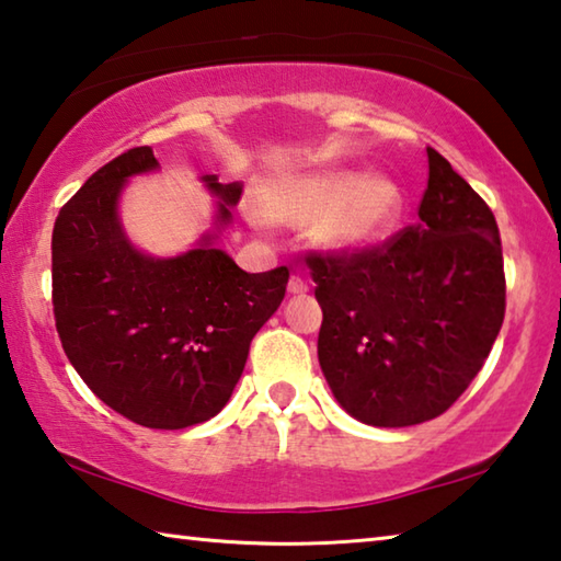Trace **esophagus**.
Here are the masks:
<instances>
[{"mask_svg":"<svg viewBox=\"0 0 561 561\" xmlns=\"http://www.w3.org/2000/svg\"><path fill=\"white\" fill-rule=\"evenodd\" d=\"M308 290H310L308 280H302L300 275H293L290 283H288V293H290V296H306Z\"/></svg>","mask_w":561,"mask_h":561,"instance_id":"1","label":"esophagus"}]
</instances>
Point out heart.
<instances>
[{"instance_id": "obj_1", "label": "heart", "mask_w": 561, "mask_h": 561, "mask_svg": "<svg viewBox=\"0 0 561 561\" xmlns=\"http://www.w3.org/2000/svg\"><path fill=\"white\" fill-rule=\"evenodd\" d=\"M404 196L389 176L316 172L265 186L259 211L273 224H310L322 249L337 255L371 249L394 229ZM255 221H261L253 214Z\"/></svg>"}]
</instances>
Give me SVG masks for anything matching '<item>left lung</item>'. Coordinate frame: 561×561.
I'll use <instances>...</instances> for the list:
<instances>
[{"instance_id":"1","label":"left lung","mask_w":561,"mask_h":561,"mask_svg":"<svg viewBox=\"0 0 561 561\" xmlns=\"http://www.w3.org/2000/svg\"><path fill=\"white\" fill-rule=\"evenodd\" d=\"M419 221L357 253H310L322 308L318 359L362 424L436 419L463 394L505 318L500 231L446 157L428 147Z\"/></svg>"}]
</instances>
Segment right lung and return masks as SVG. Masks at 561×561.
Returning <instances> with one entry per match:
<instances>
[{
  "label": "right lung",
  "instance_id": "1",
  "mask_svg": "<svg viewBox=\"0 0 561 561\" xmlns=\"http://www.w3.org/2000/svg\"><path fill=\"white\" fill-rule=\"evenodd\" d=\"M152 147L103 164L54 224V318L68 362L117 414L147 428H186L226 407L255 332L278 310L288 268L245 273L214 241L231 224L241 184L202 176L216 231L196 249L154 259L117 216L125 182L154 172Z\"/></svg>",
  "mask_w": 561,
  "mask_h": 561
}]
</instances>
